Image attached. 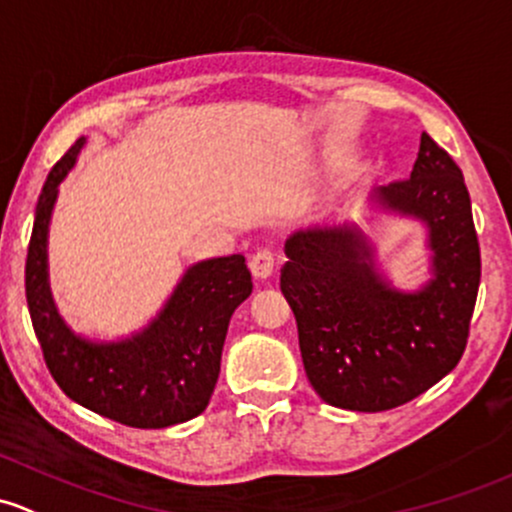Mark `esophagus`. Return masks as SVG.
Segmentation results:
<instances>
[{"label": "esophagus", "instance_id": "esophagus-1", "mask_svg": "<svg viewBox=\"0 0 512 512\" xmlns=\"http://www.w3.org/2000/svg\"><path fill=\"white\" fill-rule=\"evenodd\" d=\"M250 272H252V277H255V279L272 277V272H274V255H272V250H267V247L257 250L255 255L250 257Z\"/></svg>", "mask_w": 512, "mask_h": 512}]
</instances>
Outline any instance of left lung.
<instances>
[{
	"label": "left lung",
	"mask_w": 512,
	"mask_h": 512,
	"mask_svg": "<svg viewBox=\"0 0 512 512\" xmlns=\"http://www.w3.org/2000/svg\"><path fill=\"white\" fill-rule=\"evenodd\" d=\"M368 208L365 220L385 213L424 225L422 287L397 289L358 223L294 233L279 279L311 387L328 405L353 412L405 405L456 368L481 282L464 174L427 132L410 179L375 188Z\"/></svg>",
	"instance_id": "left-lung-1"
}]
</instances>
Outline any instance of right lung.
Here are the masks:
<instances>
[{
    "mask_svg": "<svg viewBox=\"0 0 512 512\" xmlns=\"http://www.w3.org/2000/svg\"><path fill=\"white\" fill-rule=\"evenodd\" d=\"M88 139L80 137L48 174L36 203L26 255V304L43 360L78 405L137 429L188 422L208 407L218 383L230 316L252 294L242 255L191 265L159 314L132 336L95 341L58 314L48 282V228L58 186Z\"/></svg>",
    "mask_w": 512,
    "mask_h": 512,
    "instance_id": "right-lung-1",
    "label": "right lung"
}]
</instances>
